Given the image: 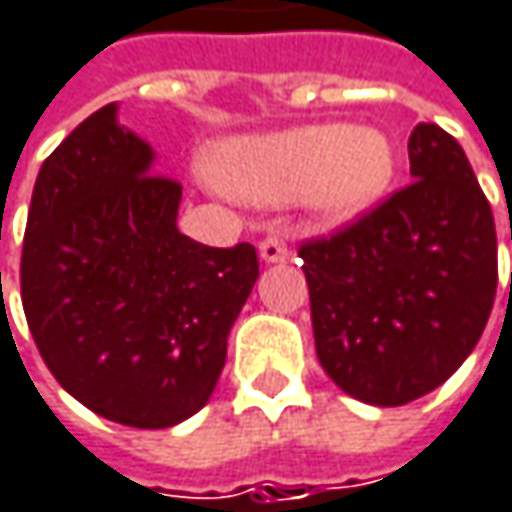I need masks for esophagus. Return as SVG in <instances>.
I'll return each instance as SVG.
<instances>
[{
  "label": "esophagus",
  "mask_w": 512,
  "mask_h": 512,
  "mask_svg": "<svg viewBox=\"0 0 512 512\" xmlns=\"http://www.w3.org/2000/svg\"><path fill=\"white\" fill-rule=\"evenodd\" d=\"M260 260L263 263H284L286 257H289V246H286L284 237H278V234H269L266 240H260Z\"/></svg>",
  "instance_id": "obj_1"
}]
</instances>
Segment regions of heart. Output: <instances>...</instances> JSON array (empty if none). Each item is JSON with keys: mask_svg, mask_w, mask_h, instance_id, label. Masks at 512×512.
<instances>
[{"mask_svg": "<svg viewBox=\"0 0 512 512\" xmlns=\"http://www.w3.org/2000/svg\"><path fill=\"white\" fill-rule=\"evenodd\" d=\"M397 170L391 138L371 127L310 124L246 138L223 153L220 179L260 205L307 199L330 223L368 211Z\"/></svg>", "mask_w": 512, "mask_h": 512, "instance_id": "obj_1", "label": "heart"}]
</instances>
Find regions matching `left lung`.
I'll use <instances>...</instances> for the list:
<instances>
[{
  "label": "left lung",
  "mask_w": 512,
  "mask_h": 512,
  "mask_svg": "<svg viewBox=\"0 0 512 512\" xmlns=\"http://www.w3.org/2000/svg\"><path fill=\"white\" fill-rule=\"evenodd\" d=\"M408 162L411 185L298 249L318 362L371 406H406L443 385L496 301V223L464 147L417 124Z\"/></svg>",
  "instance_id": "8db88e82"
}]
</instances>
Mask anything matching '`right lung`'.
Instances as JSON below:
<instances>
[{"instance_id": "right-lung-1", "label": "right lung", "mask_w": 512, "mask_h": 512, "mask_svg": "<svg viewBox=\"0 0 512 512\" xmlns=\"http://www.w3.org/2000/svg\"><path fill=\"white\" fill-rule=\"evenodd\" d=\"M106 104L48 156L28 208L22 307L54 379L112 423L167 429L214 394L257 275L252 243L176 228L182 185Z\"/></svg>"}]
</instances>
